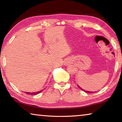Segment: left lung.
I'll return each mask as SVG.
<instances>
[{
    "label": "left lung",
    "mask_w": 122,
    "mask_h": 122,
    "mask_svg": "<svg viewBox=\"0 0 122 122\" xmlns=\"http://www.w3.org/2000/svg\"><path fill=\"white\" fill-rule=\"evenodd\" d=\"M78 86V87H79V88H80V89H81V90H83V91H84V92H88V93H90V92H88V91H86V90H83V89H82L81 88V87H80V86Z\"/></svg>",
    "instance_id": "8db88e82"
}]
</instances>
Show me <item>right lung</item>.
I'll return each mask as SVG.
<instances>
[{"label":"right lung","mask_w":122,"mask_h":122,"mask_svg":"<svg viewBox=\"0 0 122 122\" xmlns=\"http://www.w3.org/2000/svg\"><path fill=\"white\" fill-rule=\"evenodd\" d=\"M42 91V90H41ZM41 91H40V92H26L25 93L28 95H37L39 93H40V92H41Z\"/></svg>","instance_id":"obj_1"}]
</instances>
